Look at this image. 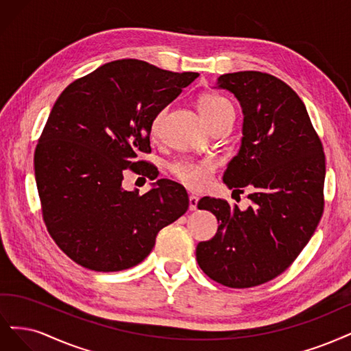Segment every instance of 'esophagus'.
Returning a JSON list of instances; mask_svg holds the SVG:
<instances>
[{
    "instance_id": "34e87169",
    "label": "esophagus",
    "mask_w": 351,
    "mask_h": 351,
    "mask_svg": "<svg viewBox=\"0 0 351 351\" xmlns=\"http://www.w3.org/2000/svg\"><path fill=\"white\" fill-rule=\"evenodd\" d=\"M198 208V197L195 195H189V210L195 211Z\"/></svg>"
}]
</instances>
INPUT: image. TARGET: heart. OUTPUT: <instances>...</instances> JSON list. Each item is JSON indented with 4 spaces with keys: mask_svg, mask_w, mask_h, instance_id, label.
Wrapping results in <instances>:
<instances>
[{
    "mask_svg": "<svg viewBox=\"0 0 351 351\" xmlns=\"http://www.w3.org/2000/svg\"><path fill=\"white\" fill-rule=\"evenodd\" d=\"M198 109L210 127H213L214 123L219 122L224 117L233 114V106L230 101L226 97L214 93L202 95L198 99ZM163 115L165 110H160L152 121L150 132L153 137L159 135L160 132ZM214 171H216V163L208 159H179L171 166V172L173 173V176L191 189H202L207 186Z\"/></svg>",
    "mask_w": 351,
    "mask_h": 351,
    "instance_id": "1",
    "label": "heart"
}]
</instances>
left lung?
<instances>
[{
	"label": "left lung",
	"mask_w": 351,
	"mask_h": 351,
	"mask_svg": "<svg viewBox=\"0 0 351 351\" xmlns=\"http://www.w3.org/2000/svg\"><path fill=\"white\" fill-rule=\"evenodd\" d=\"M243 110L241 150L223 180L252 204L241 211L221 198L204 197L220 223L211 241L199 242L197 261L214 281L247 289L276 278L293 264L324 213L325 154L306 106L280 78L259 71L219 77Z\"/></svg>",
	"instance_id": "8db88e82"
}]
</instances>
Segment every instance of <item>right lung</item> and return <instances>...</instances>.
<instances>
[{
  "mask_svg": "<svg viewBox=\"0 0 351 351\" xmlns=\"http://www.w3.org/2000/svg\"><path fill=\"white\" fill-rule=\"evenodd\" d=\"M118 60L77 78L56 99L35 150L45 226L84 268L114 273L140 264L165 226L186 213L185 188L169 179L140 195L122 189L130 171L152 178L153 118L198 77Z\"/></svg>",
  "mask_w": 351,
  "mask_h": 351,
  "instance_id": "right-lung-1",
  "label": "right lung"
}]
</instances>
